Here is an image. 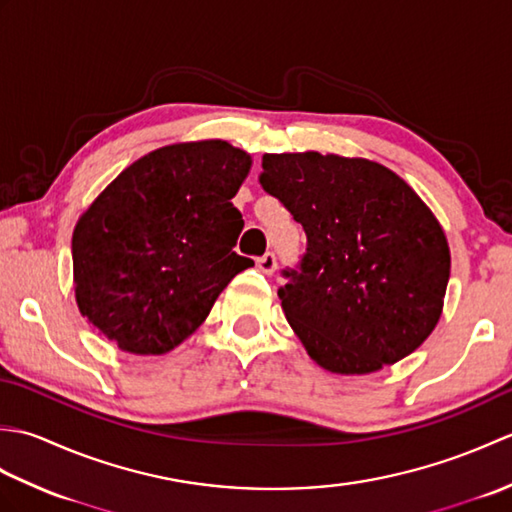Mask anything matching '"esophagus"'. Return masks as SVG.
<instances>
[{"mask_svg":"<svg viewBox=\"0 0 512 512\" xmlns=\"http://www.w3.org/2000/svg\"><path fill=\"white\" fill-rule=\"evenodd\" d=\"M255 264H257L259 270H262V273L273 275L275 270H277V257H275V253H266L262 257H257Z\"/></svg>","mask_w":512,"mask_h":512,"instance_id":"esophagus-1","label":"esophagus"}]
</instances>
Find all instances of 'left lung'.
Returning <instances> with one entry per match:
<instances>
[{
    "instance_id": "obj_1",
    "label": "left lung",
    "mask_w": 512,
    "mask_h": 512,
    "mask_svg": "<svg viewBox=\"0 0 512 512\" xmlns=\"http://www.w3.org/2000/svg\"><path fill=\"white\" fill-rule=\"evenodd\" d=\"M259 184L306 231L279 288L290 328L334 374H372L438 325L451 255L436 215L394 171L336 154H266Z\"/></svg>"
}]
</instances>
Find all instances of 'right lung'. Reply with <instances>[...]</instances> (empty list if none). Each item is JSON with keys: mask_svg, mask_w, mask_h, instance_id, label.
I'll return each instance as SVG.
<instances>
[{"mask_svg": "<svg viewBox=\"0 0 512 512\" xmlns=\"http://www.w3.org/2000/svg\"><path fill=\"white\" fill-rule=\"evenodd\" d=\"M250 165L226 140L160 147L118 173L79 217L76 306L118 350L167 354L253 266L233 250L244 220L231 202Z\"/></svg>", "mask_w": 512, "mask_h": 512, "instance_id": "add662e5", "label": "right lung"}]
</instances>
